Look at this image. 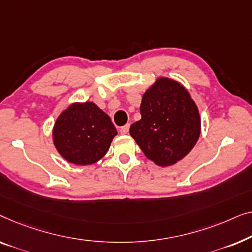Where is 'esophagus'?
Returning <instances> with one entry per match:
<instances>
[{"label": "esophagus", "mask_w": 252, "mask_h": 252, "mask_svg": "<svg viewBox=\"0 0 252 252\" xmlns=\"http://www.w3.org/2000/svg\"><path fill=\"white\" fill-rule=\"evenodd\" d=\"M129 127H130V125H126L121 126V129H120V132H121L122 134H126L127 132H129Z\"/></svg>", "instance_id": "obj_1"}]
</instances>
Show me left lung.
Wrapping results in <instances>:
<instances>
[{"label":"left lung","instance_id":"8db88e82","mask_svg":"<svg viewBox=\"0 0 252 252\" xmlns=\"http://www.w3.org/2000/svg\"><path fill=\"white\" fill-rule=\"evenodd\" d=\"M140 114L139 121L131 125L130 134L157 164H173L196 144L201 132L197 107L185 88L176 81L157 80L143 95Z\"/></svg>","mask_w":252,"mask_h":252}]
</instances>
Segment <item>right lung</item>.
I'll return each instance as SVG.
<instances>
[{"label": "right lung", "instance_id": "add662e5", "mask_svg": "<svg viewBox=\"0 0 252 252\" xmlns=\"http://www.w3.org/2000/svg\"><path fill=\"white\" fill-rule=\"evenodd\" d=\"M116 133L109 116L94 102L73 104L57 119L54 143L65 160L87 165L104 157Z\"/></svg>", "mask_w": 252, "mask_h": 252}]
</instances>
